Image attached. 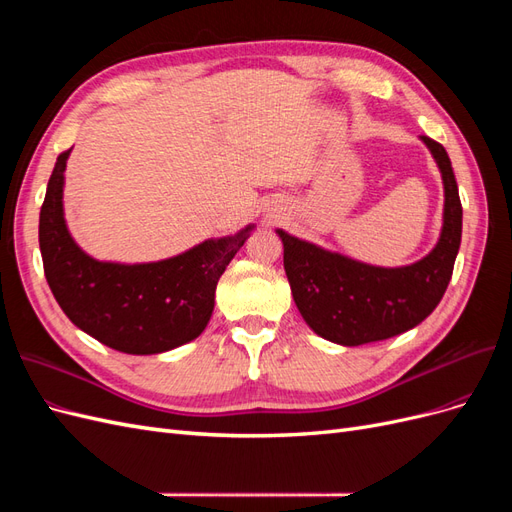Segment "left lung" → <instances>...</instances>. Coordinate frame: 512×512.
I'll use <instances>...</instances> for the list:
<instances>
[{
  "mask_svg": "<svg viewBox=\"0 0 512 512\" xmlns=\"http://www.w3.org/2000/svg\"><path fill=\"white\" fill-rule=\"evenodd\" d=\"M423 143L444 181V226L438 245L408 267L382 269L333 254L277 230L294 303L320 337L342 346L389 339L423 322L444 297L461 243V200L446 149Z\"/></svg>",
  "mask_w": 512,
  "mask_h": 512,
  "instance_id": "1",
  "label": "left lung"
}]
</instances>
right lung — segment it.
<instances>
[{"label":"right lung","instance_id":"add662e5","mask_svg":"<svg viewBox=\"0 0 512 512\" xmlns=\"http://www.w3.org/2000/svg\"><path fill=\"white\" fill-rule=\"evenodd\" d=\"M70 151L55 162L38 228L44 275L59 307L81 331L126 354H158L192 342L205 331L215 286L252 226L147 265L94 260L64 222L61 194Z\"/></svg>","mask_w":512,"mask_h":512}]
</instances>
